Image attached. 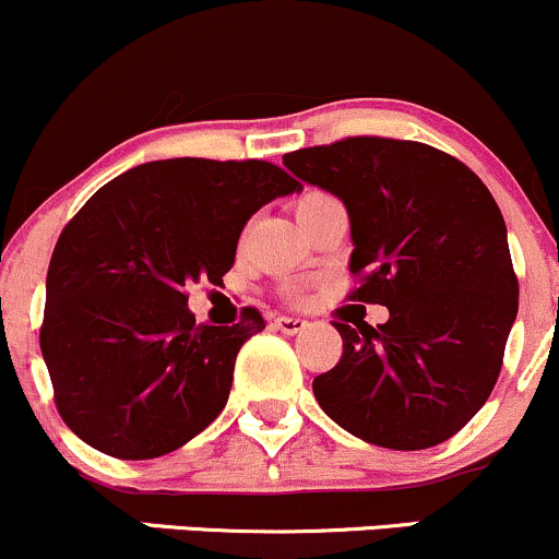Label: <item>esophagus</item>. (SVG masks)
Instances as JSON below:
<instances>
[{"mask_svg": "<svg viewBox=\"0 0 559 559\" xmlns=\"http://www.w3.org/2000/svg\"><path fill=\"white\" fill-rule=\"evenodd\" d=\"M273 326L278 331H284V334H299V331L308 326V321H305V318H294V316H275Z\"/></svg>", "mask_w": 559, "mask_h": 559, "instance_id": "34e87169", "label": "esophagus"}]
</instances>
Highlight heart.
Wrapping results in <instances>:
<instances>
[{"mask_svg": "<svg viewBox=\"0 0 559 559\" xmlns=\"http://www.w3.org/2000/svg\"><path fill=\"white\" fill-rule=\"evenodd\" d=\"M334 199V195L326 193V190H305L297 201H294V212H297V219H305L312 214L318 206H323L326 201Z\"/></svg>", "mask_w": 559, "mask_h": 559, "instance_id": "obj_1", "label": "heart"}]
</instances>
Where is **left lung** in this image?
<instances>
[{
  "instance_id": "left-lung-1",
  "label": "left lung",
  "mask_w": 559,
  "mask_h": 559,
  "mask_svg": "<svg viewBox=\"0 0 559 559\" xmlns=\"http://www.w3.org/2000/svg\"><path fill=\"white\" fill-rule=\"evenodd\" d=\"M286 169L345 201L353 233L349 299L390 321H334L342 358L312 379L331 419L366 443L432 449L488 401L518 275L507 225L467 164L432 145L360 134L284 156Z\"/></svg>"
}]
</instances>
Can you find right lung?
I'll list each match as a JSON object with an SVG mask.
<instances>
[{"label": "right lung", "mask_w": 559, "mask_h": 559, "mask_svg": "<svg viewBox=\"0 0 559 559\" xmlns=\"http://www.w3.org/2000/svg\"><path fill=\"white\" fill-rule=\"evenodd\" d=\"M294 190L260 158H167L73 214L47 270L39 345L58 414L84 443L156 459L217 419L238 349L265 318L243 308L233 326H201L186 286L223 284L251 214Z\"/></svg>", "instance_id": "right-lung-1"}]
</instances>
